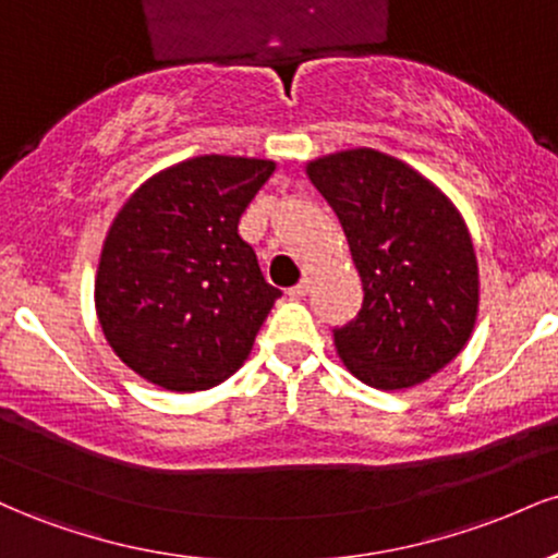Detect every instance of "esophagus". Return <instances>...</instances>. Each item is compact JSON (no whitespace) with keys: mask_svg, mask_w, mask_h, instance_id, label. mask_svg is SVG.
<instances>
[{"mask_svg":"<svg viewBox=\"0 0 558 558\" xmlns=\"http://www.w3.org/2000/svg\"><path fill=\"white\" fill-rule=\"evenodd\" d=\"M310 278H304V280H301V283L299 286H293V288H288V296H291V299H304L306 296V293H310Z\"/></svg>","mask_w":558,"mask_h":558,"instance_id":"esophagus-1","label":"esophagus"}]
</instances>
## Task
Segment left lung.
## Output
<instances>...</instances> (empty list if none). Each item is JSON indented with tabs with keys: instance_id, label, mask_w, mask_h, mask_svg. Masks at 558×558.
Here are the masks:
<instances>
[{
	"instance_id": "left-lung-1",
	"label": "left lung",
	"mask_w": 558,
	"mask_h": 558,
	"mask_svg": "<svg viewBox=\"0 0 558 558\" xmlns=\"http://www.w3.org/2000/svg\"><path fill=\"white\" fill-rule=\"evenodd\" d=\"M362 278L356 319L332 330L351 375L380 390L430 380L470 341L477 254L462 213L430 178L386 151L343 149L306 162Z\"/></svg>"
}]
</instances>
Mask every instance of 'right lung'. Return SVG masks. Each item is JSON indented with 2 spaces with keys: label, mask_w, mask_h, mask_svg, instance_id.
<instances>
[{
  "label": "right lung",
  "mask_w": 558,
  "mask_h": 558,
  "mask_svg": "<svg viewBox=\"0 0 558 558\" xmlns=\"http://www.w3.org/2000/svg\"><path fill=\"white\" fill-rule=\"evenodd\" d=\"M272 159L204 155L155 172L101 243L94 306L120 362L175 393L209 390L252 354L280 296L239 220Z\"/></svg>",
  "instance_id": "1"
}]
</instances>
